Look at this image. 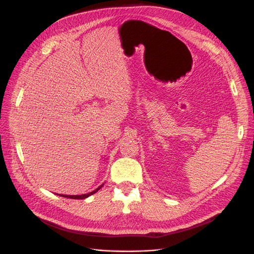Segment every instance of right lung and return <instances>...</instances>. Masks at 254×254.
Wrapping results in <instances>:
<instances>
[{
	"instance_id": "1",
	"label": "right lung",
	"mask_w": 254,
	"mask_h": 254,
	"mask_svg": "<svg viewBox=\"0 0 254 254\" xmlns=\"http://www.w3.org/2000/svg\"><path fill=\"white\" fill-rule=\"evenodd\" d=\"M102 188V185L101 186H99V188L97 189V190H95L93 191H91V192H89V193H84V194H79V195H68V194H60L61 196H64V197H68V198H74V199H83V198H86V197H88L89 195H91V194H93L95 192H97L100 189Z\"/></svg>"
}]
</instances>
